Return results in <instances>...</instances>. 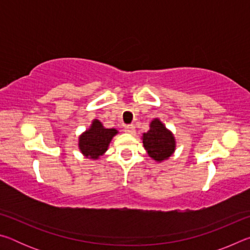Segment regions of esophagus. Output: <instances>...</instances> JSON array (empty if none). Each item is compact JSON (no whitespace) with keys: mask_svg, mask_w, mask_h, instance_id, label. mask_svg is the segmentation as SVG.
<instances>
[{"mask_svg":"<svg viewBox=\"0 0 250 250\" xmlns=\"http://www.w3.org/2000/svg\"><path fill=\"white\" fill-rule=\"evenodd\" d=\"M125 131L126 133L133 134V133H135V126L133 125H125Z\"/></svg>","mask_w":250,"mask_h":250,"instance_id":"1","label":"esophagus"}]
</instances>
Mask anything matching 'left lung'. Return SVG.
Instances as JSON below:
<instances>
[{
	"instance_id": "left-lung-1",
	"label": "left lung",
	"mask_w": 250,
	"mask_h": 250,
	"mask_svg": "<svg viewBox=\"0 0 250 250\" xmlns=\"http://www.w3.org/2000/svg\"><path fill=\"white\" fill-rule=\"evenodd\" d=\"M142 142L147 154L156 162L167 160L176 146L174 135L158 118L151 121L150 130L142 135Z\"/></svg>"
}]
</instances>
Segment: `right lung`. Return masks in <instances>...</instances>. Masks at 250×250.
<instances>
[{
	"instance_id": "right-lung-1",
	"label": "right lung",
	"mask_w": 250,
	"mask_h": 250,
	"mask_svg": "<svg viewBox=\"0 0 250 250\" xmlns=\"http://www.w3.org/2000/svg\"><path fill=\"white\" fill-rule=\"evenodd\" d=\"M118 133L116 129H105L99 120L92 121L90 128L79 137L78 146L82 153L92 160L99 159L108 150L112 138Z\"/></svg>"
}]
</instances>
